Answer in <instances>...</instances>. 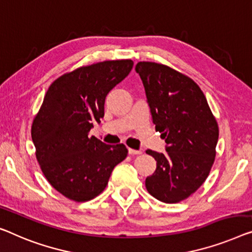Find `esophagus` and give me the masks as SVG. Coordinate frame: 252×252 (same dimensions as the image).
<instances>
[{
    "instance_id": "34e87169",
    "label": "esophagus",
    "mask_w": 252,
    "mask_h": 252,
    "mask_svg": "<svg viewBox=\"0 0 252 252\" xmlns=\"http://www.w3.org/2000/svg\"><path fill=\"white\" fill-rule=\"evenodd\" d=\"M127 153H129L130 155H139V154H141V150L129 148V149H127Z\"/></svg>"
}]
</instances>
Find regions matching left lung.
Returning <instances> with one entry per match:
<instances>
[{
	"instance_id": "8db88e82",
	"label": "left lung",
	"mask_w": 252,
	"mask_h": 252,
	"mask_svg": "<svg viewBox=\"0 0 252 252\" xmlns=\"http://www.w3.org/2000/svg\"><path fill=\"white\" fill-rule=\"evenodd\" d=\"M153 123L165 139V153L148 149L156 170L146 178L153 197L174 204L192 194L207 179L216 155L219 126L207 99L192 79L166 65L139 62Z\"/></svg>"
}]
</instances>
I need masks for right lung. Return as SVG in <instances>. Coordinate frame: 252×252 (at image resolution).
<instances>
[{
	"label": "right lung",
	"mask_w": 252,
	"mask_h": 252,
	"mask_svg": "<svg viewBox=\"0 0 252 252\" xmlns=\"http://www.w3.org/2000/svg\"><path fill=\"white\" fill-rule=\"evenodd\" d=\"M132 66L131 60H118L79 67L56 79L44 97L32 127L36 157L51 186L71 200L98 196L126 157L125 145H106L89 131L104 118L108 93Z\"/></svg>",
	"instance_id": "1"
}]
</instances>
